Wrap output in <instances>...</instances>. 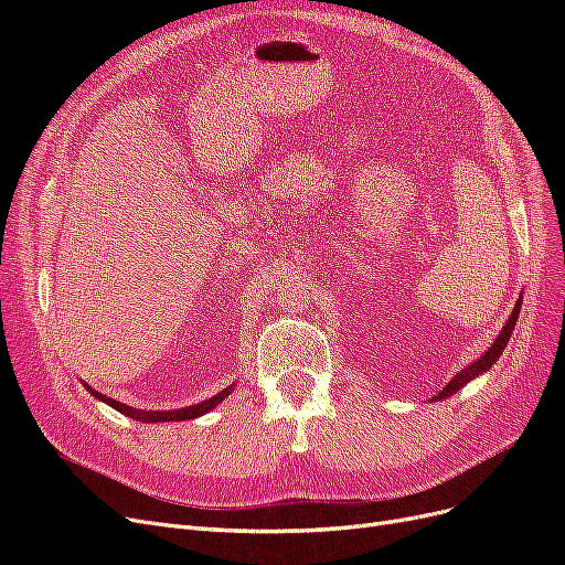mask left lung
I'll return each instance as SVG.
<instances>
[{"mask_svg":"<svg viewBox=\"0 0 565 565\" xmlns=\"http://www.w3.org/2000/svg\"><path fill=\"white\" fill-rule=\"evenodd\" d=\"M521 303H523V297H519V301H516V306H514V311H511V318L507 320V324L502 328V332H500V337L492 341L490 344V349L478 358L476 363H471V365H467L465 370H461L459 374H455V377L448 382V386L443 388L438 396L434 398V401H440V398H448V396H452L455 391H459L461 386H465L467 382H471L473 377H478V374H483L486 370H490L492 365H494V361H498V358L502 355V351H504V347H507V341H509V337H511V332H514V328H516V320H519V311H521Z\"/></svg>","mask_w":565,"mask_h":565,"instance_id":"8db88e82","label":"left lung"}]
</instances>
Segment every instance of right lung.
<instances>
[{
  "label": "right lung",
  "mask_w": 565,
  "mask_h": 565,
  "mask_svg": "<svg viewBox=\"0 0 565 565\" xmlns=\"http://www.w3.org/2000/svg\"><path fill=\"white\" fill-rule=\"evenodd\" d=\"M84 386H87V391L92 393L94 398L104 401L106 405L115 407L117 413H125L127 417H131V419H136V422H146V424H150V422H183V419H195V417H200V415H207L210 409H214V407H216L221 401H224V398L228 396V393L233 391V386H228V388H224V391H218L216 396H212V398H207V401H202V403H198V405H188V407H181V409H164V413H156V409H136V407H129V405L119 403V401L106 398L104 393L94 391L89 384H84Z\"/></svg>",
  "instance_id": "add662e5"
}]
</instances>
